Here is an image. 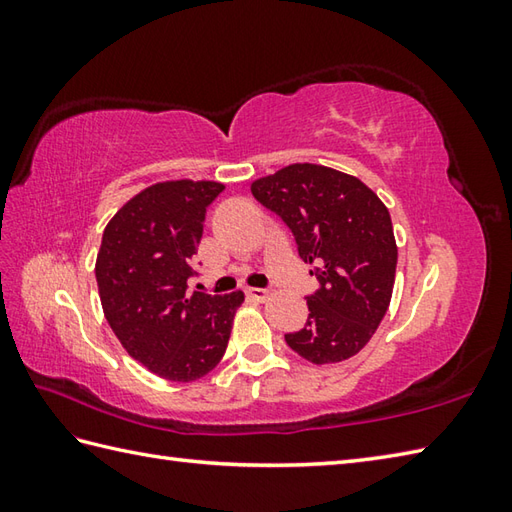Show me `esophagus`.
<instances>
[{"mask_svg":"<svg viewBox=\"0 0 512 512\" xmlns=\"http://www.w3.org/2000/svg\"><path fill=\"white\" fill-rule=\"evenodd\" d=\"M246 295L255 301H266L270 297V292L264 288H246Z\"/></svg>","mask_w":512,"mask_h":512,"instance_id":"1","label":"esophagus"}]
</instances>
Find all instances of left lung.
Segmentation results:
<instances>
[{
    "mask_svg": "<svg viewBox=\"0 0 512 512\" xmlns=\"http://www.w3.org/2000/svg\"><path fill=\"white\" fill-rule=\"evenodd\" d=\"M250 191L290 226L303 262L321 264L306 328L286 343L314 365L356 356L394 292L398 246L387 206L356 176L312 162L257 178Z\"/></svg>",
    "mask_w": 512,
    "mask_h": 512,
    "instance_id": "1",
    "label": "left lung"
}]
</instances>
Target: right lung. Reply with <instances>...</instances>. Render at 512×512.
Returning a JSON list of instances; mask_svg holds the SVG:
<instances>
[{"label": "right lung", "instance_id": "1", "mask_svg": "<svg viewBox=\"0 0 512 512\" xmlns=\"http://www.w3.org/2000/svg\"><path fill=\"white\" fill-rule=\"evenodd\" d=\"M213 180H167L136 193L107 222L96 255L103 314L125 352L156 376L193 383L222 361L244 292L187 295Z\"/></svg>", "mask_w": 512, "mask_h": 512}]
</instances>
